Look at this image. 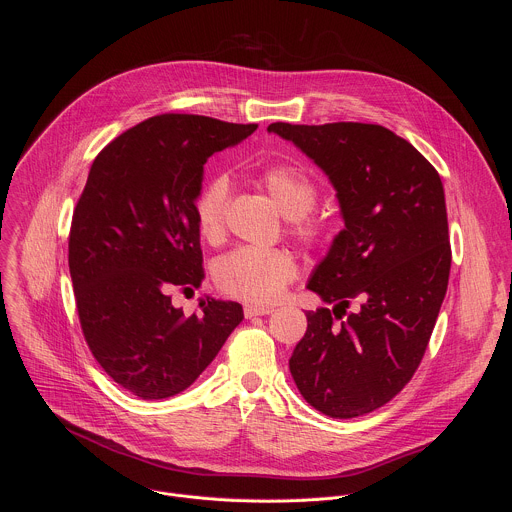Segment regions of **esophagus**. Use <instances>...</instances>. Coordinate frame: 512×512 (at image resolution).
<instances>
[{"instance_id": "34e87169", "label": "esophagus", "mask_w": 512, "mask_h": 512, "mask_svg": "<svg viewBox=\"0 0 512 512\" xmlns=\"http://www.w3.org/2000/svg\"><path fill=\"white\" fill-rule=\"evenodd\" d=\"M245 318H255V316H267L273 312V308L269 306H257V304H247L245 306Z\"/></svg>"}]
</instances>
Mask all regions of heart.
Wrapping results in <instances>:
<instances>
[{
  "label": "heart",
  "instance_id": "1",
  "mask_svg": "<svg viewBox=\"0 0 512 512\" xmlns=\"http://www.w3.org/2000/svg\"><path fill=\"white\" fill-rule=\"evenodd\" d=\"M259 184L289 218L291 237L306 247H316L324 241L326 223L310 212L318 200V188L304 170L287 164L267 166L259 172ZM229 196V180L214 176L194 200L196 229L212 245L225 239ZM296 275L298 261L287 249L239 247L218 257L212 267L214 283L225 296L253 304L277 300Z\"/></svg>",
  "mask_w": 512,
  "mask_h": 512
}]
</instances>
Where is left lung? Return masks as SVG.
I'll list each match as a JSON object with an SVG mask.
<instances>
[{"instance_id":"8db88e82","label":"left lung","mask_w":512,"mask_h":512,"mask_svg":"<svg viewBox=\"0 0 512 512\" xmlns=\"http://www.w3.org/2000/svg\"><path fill=\"white\" fill-rule=\"evenodd\" d=\"M267 131L294 141L326 172L344 216L308 283L334 310L306 312L289 371L324 415L360 417L411 381L446 298L444 186L413 145L383 125L277 121Z\"/></svg>"}]
</instances>
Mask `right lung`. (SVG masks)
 Segmentation results:
<instances>
[{
  "mask_svg": "<svg viewBox=\"0 0 512 512\" xmlns=\"http://www.w3.org/2000/svg\"><path fill=\"white\" fill-rule=\"evenodd\" d=\"M255 129L164 113L123 131L91 166L68 235L79 322L103 371L139 399L190 387L243 320L241 304L212 298L184 316L170 289L204 277L194 200L206 160Z\"/></svg>",
  "mask_w": 512,
  "mask_h": 512,
  "instance_id": "1",
  "label": "right lung"
}]
</instances>
